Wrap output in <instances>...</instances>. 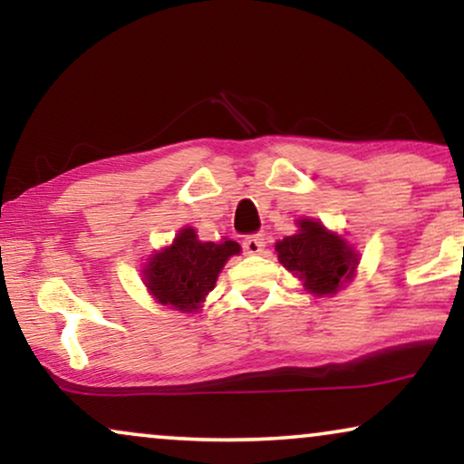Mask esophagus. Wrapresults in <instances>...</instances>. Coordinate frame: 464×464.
Wrapping results in <instances>:
<instances>
[{"label": "esophagus", "mask_w": 464, "mask_h": 464, "mask_svg": "<svg viewBox=\"0 0 464 464\" xmlns=\"http://www.w3.org/2000/svg\"><path fill=\"white\" fill-rule=\"evenodd\" d=\"M265 250V237L263 236H250L244 239V252L246 255H261Z\"/></svg>", "instance_id": "1"}]
</instances>
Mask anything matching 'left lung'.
I'll use <instances>...</instances> for the list:
<instances>
[{
  "label": "left lung",
  "instance_id": "1",
  "mask_svg": "<svg viewBox=\"0 0 464 464\" xmlns=\"http://www.w3.org/2000/svg\"><path fill=\"white\" fill-rule=\"evenodd\" d=\"M296 233L276 242L277 261L314 296H331L356 277L358 252L316 218L296 220Z\"/></svg>",
  "mask_w": 464,
  "mask_h": 464
}]
</instances>
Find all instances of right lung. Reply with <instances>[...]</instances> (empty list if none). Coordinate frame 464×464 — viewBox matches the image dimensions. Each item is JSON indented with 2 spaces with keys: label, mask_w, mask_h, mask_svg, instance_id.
<instances>
[{
  "label": "right lung",
  "mask_w": 464,
  "mask_h": 464,
  "mask_svg": "<svg viewBox=\"0 0 464 464\" xmlns=\"http://www.w3.org/2000/svg\"><path fill=\"white\" fill-rule=\"evenodd\" d=\"M242 252L237 242H201L193 227L176 233L174 242L148 256L141 269L146 290L159 305L195 314L201 310L218 274L231 256Z\"/></svg>",
  "instance_id": "1"
}]
</instances>
